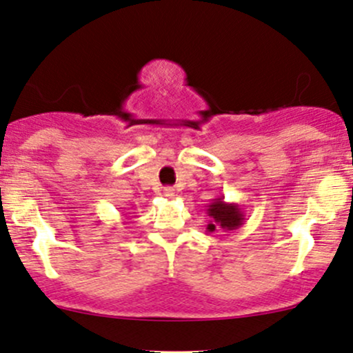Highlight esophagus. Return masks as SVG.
Returning <instances> with one entry per match:
<instances>
[{
    "instance_id": "esophagus-1",
    "label": "esophagus",
    "mask_w": 353,
    "mask_h": 353,
    "mask_svg": "<svg viewBox=\"0 0 353 353\" xmlns=\"http://www.w3.org/2000/svg\"><path fill=\"white\" fill-rule=\"evenodd\" d=\"M164 196L165 198H174L176 196V191H174V188H164Z\"/></svg>"
}]
</instances>
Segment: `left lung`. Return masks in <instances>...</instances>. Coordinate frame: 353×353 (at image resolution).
I'll return each instance as SVG.
<instances>
[{"instance_id": "obj_1", "label": "left lung", "mask_w": 353, "mask_h": 353, "mask_svg": "<svg viewBox=\"0 0 353 353\" xmlns=\"http://www.w3.org/2000/svg\"><path fill=\"white\" fill-rule=\"evenodd\" d=\"M206 214L210 216V223L206 226L208 233H213L216 230L221 232H232L243 225L245 214L240 205L236 203H226L223 198L211 199L206 206Z\"/></svg>"}]
</instances>
